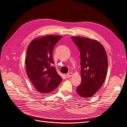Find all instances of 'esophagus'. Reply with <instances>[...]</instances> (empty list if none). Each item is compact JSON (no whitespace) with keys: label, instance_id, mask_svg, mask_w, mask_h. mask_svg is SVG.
Masks as SVG:
<instances>
[{"label":"esophagus","instance_id":"esophagus-1","mask_svg":"<svg viewBox=\"0 0 127 127\" xmlns=\"http://www.w3.org/2000/svg\"><path fill=\"white\" fill-rule=\"evenodd\" d=\"M66 76H67V77H71L73 76V74H72V73H71V72L68 73L66 74Z\"/></svg>","mask_w":127,"mask_h":127}]
</instances>
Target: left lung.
<instances>
[{
	"mask_svg": "<svg viewBox=\"0 0 127 127\" xmlns=\"http://www.w3.org/2000/svg\"><path fill=\"white\" fill-rule=\"evenodd\" d=\"M71 38L81 51V84L77 87L78 94L91 97L104 83L108 68L106 52L99 42L81 36Z\"/></svg>",
	"mask_w": 127,
	"mask_h": 127,
	"instance_id": "8db88e82",
	"label": "left lung"
}]
</instances>
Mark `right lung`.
Masks as SVG:
<instances>
[{"instance_id": "right-lung-1", "label": "right lung", "mask_w": 127, "mask_h": 127, "mask_svg": "<svg viewBox=\"0 0 127 127\" xmlns=\"http://www.w3.org/2000/svg\"><path fill=\"white\" fill-rule=\"evenodd\" d=\"M62 36L48 35L33 40L29 45L26 59L27 75L36 90L49 93L57 87L62 78L53 66V48Z\"/></svg>"}]
</instances>
